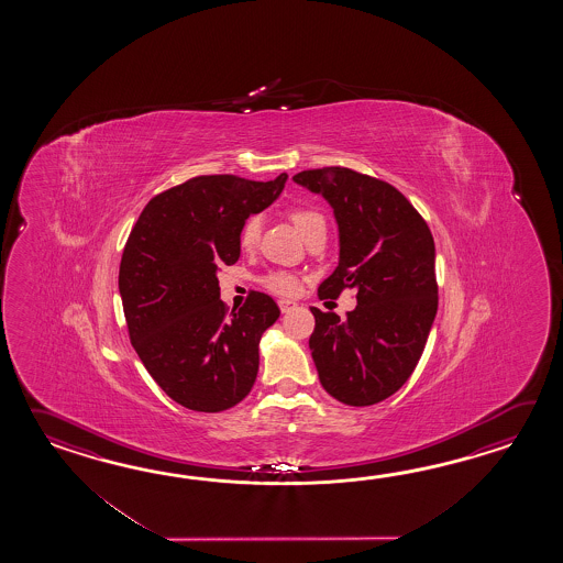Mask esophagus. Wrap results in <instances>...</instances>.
<instances>
[{"instance_id": "34e87169", "label": "esophagus", "mask_w": 563, "mask_h": 563, "mask_svg": "<svg viewBox=\"0 0 563 563\" xmlns=\"http://www.w3.org/2000/svg\"><path fill=\"white\" fill-rule=\"evenodd\" d=\"M296 306H298V303H296V301H291V299H279V310L284 311V313H286V311L294 310Z\"/></svg>"}]
</instances>
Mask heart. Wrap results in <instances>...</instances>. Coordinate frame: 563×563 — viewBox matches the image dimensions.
<instances>
[{
	"instance_id": "heart-1",
	"label": "heart",
	"mask_w": 563,
	"mask_h": 563,
	"mask_svg": "<svg viewBox=\"0 0 563 563\" xmlns=\"http://www.w3.org/2000/svg\"><path fill=\"white\" fill-rule=\"evenodd\" d=\"M289 217H291L294 225L301 231V235L310 233L311 229L318 228V225H325L320 211H316L311 207H303V205L291 207L289 209ZM260 233H262V217H247L240 229L241 247H245V250L255 247V243L260 240ZM264 284L265 287H269L272 291L282 294V296H291L298 289V279L291 276V274H287V272H274V274L265 276Z\"/></svg>"
}]
</instances>
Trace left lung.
<instances>
[{"instance_id": "obj_1", "label": "left lung", "mask_w": 563, "mask_h": 563, "mask_svg": "<svg viewBox=\"0 0 563 563\" xmlns=\"http://www.w3.org/2000/svg\"><path fill=\"white\" fill-rule=\"evenodd\" d=\"M294 180L334 209L340 260L320 298L354 289L342 322L311 308V358L323 390L350 407L395 395L417 368L439 308L434 241L427 221L393 185L352 168L301 170Z\"/></svg>"}]
</instances>
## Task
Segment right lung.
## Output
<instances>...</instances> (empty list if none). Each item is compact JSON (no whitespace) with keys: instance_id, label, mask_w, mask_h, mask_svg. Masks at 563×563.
I'll list each match as a JSON object with an SVG mask.
<instances>
[{"instance_id":"obj_1","label":"right lung","mask_w":563,"mask_h":563,"mask_svg":"<svg viewBox=\"0 0 563 563\" xmlns=\"http://www.w3.org/2000/svg\"><path fill=\"white\" fill-rule=\"evenodd\" d=\"M287 175L247 180L203 175L153 197L132 228L119 289L132 346L180 407L221 412L250 395L260 340L279 318L252 291L228 316L217 272L240 260V229L284 191Z\"/></svg>"}]
</instances>
